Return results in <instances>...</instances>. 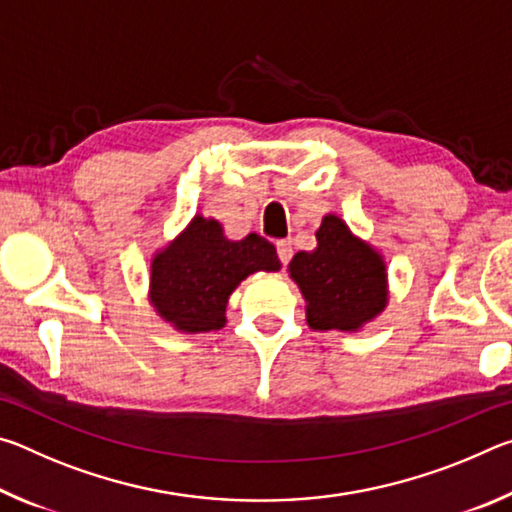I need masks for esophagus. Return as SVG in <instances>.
<instances>
[{
	"label": "esophagus",
	"instance_id": "1",
	"mask_svg": "<svg viewBox=\"0 0 512 512\" xmlns=\"http://www.w3.org/2000/svg\"><path fill=\"white\" fill-rule=\"evenodd\" d=\"M291 255H293L291 241H287V239L277 241V259H280L282 266H287L291 262Z\"/></svg>",
	"mask_w": 512,
	"mask_h": 512
}]
</instances>
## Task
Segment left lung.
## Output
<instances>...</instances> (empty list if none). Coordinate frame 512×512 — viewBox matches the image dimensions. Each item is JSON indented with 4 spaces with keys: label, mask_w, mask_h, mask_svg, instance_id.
<instances>
[{
    "label": "left lung",
    "mask_w": 512,
    "mask_h": 512,
    "mask_svg": "<svg viewBox=\"0 0 512 512\" xmlns=\"http://www.w3.org/2000/svg\"><path fill=\"white\" fill-rule=\"evenodd\" d=\"M314 253H298L289 271L307 300L311 329H357L386 305V268L339 216H325Z\"/></svg>",
    "instance_id": "left-lung-1"
}]
</instances>
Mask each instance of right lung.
<instances>
[{"mask_svg":"<svg viewBox=\"0 0 512 512\" xmlns=\"http://www.w3.org/2000/svg\"><path fill=\"white\" fill-rule=\"evenodd\" d=\"M275 246L259 235L223 239L216 221L203 216L153 259L151 300L158 314L185 332L225 325V305L237 284L257 271H277Z\"/></svg>","mask_w":512,"mask_h":512,"instance_id":"1","label":"right lung"}]
</instances>
